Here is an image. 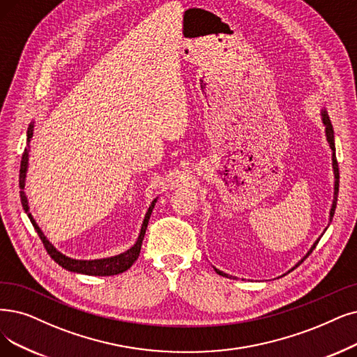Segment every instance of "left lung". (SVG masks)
I'll return each instance as SVG.
<instances>
[{
  "mask_svg": "<svg viewBox=\"0 0 357 357\" xmlns=\"http://www.w3.org/2000/svg\"><path fill=\"white\" fill-rule=\"evenodd\" d=\"M319 116H321V121H322V124H324V127H325V137H326V142H328V145H330V149H331V161H333V173H334V197H333V205H331V209H330V217H328V220H330V222L333 221V217H334V212H335V206H337V197H338V184H340V174H338V164H337V158H335V142H334V129H333V124H331V120H330V117H328V112H326V109L325 108H322L321 109V112H319ZM330 222H328V225H330ZM328 228V227H326ZM326 228L325 230L322 231V234L315 240V243H313L312 246H310V249L307 250V253L303 256V258L298 261L291 269H289L286 274H282V275H280V277H284V275H287L289 273H291V271L294 269V268H297L298 265H301L307 256L313 252V249L317 248V245H318V241L321 240V237L324 236V233L326 231ZM213 269H215V273L217 274H220V275H222V277H227V278H233V280H237V277H234V275H230V274H227V273H224V271H221V269H218V268H215V266H212ZM241 280H245V278H241Z\"/></svg>",
  "mask_w": 357,
  "mask_h": 357,
  "instance_id": "left-lung-1",
  "label": "left lung"
}]
</instances>
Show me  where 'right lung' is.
<instances>
[{"label":"right lung","mask_w":357,"mask_h":357,"mask_svg":"<svg viewBox=\"0 0 357 357\" xmlns=\"http://www.w3.org/2000/svg\"><path fill=\"white\" fill-rule=\"evenodd\" d=\"M33 130H35V121H32L27 127V139L26 144L27 146L24 148L23 156H22V164H20V176H19V186H20V201L23 205L24 212L29 217L32 225L35 227V230L38 233V236L40 237L42 243H44L48 255L51 258L59 264L60 266H63L64 269L70 271V273H77V274H84V275H98V277H108V275H117L124 273V271L129 269L135 261L139 258L140 253V248H142V241H144L146 228H148V222L151 218V213L153 211V206L158 201V197H155L153 201L151 202L145 218L142 221V227L140 231L137 236V240L135 241V245L132 248H129L127 250L114 255V256H108V258H101V259H73L70 256H66L64 253H61L60 250H56L55 246L51 243V241L47 238V236L44 234V231L40 230L39 225L36 224L35 218L32 217V213L29 212V201H27V196L24 192V186H26V176H27V168H29V153H31V140L33 137Z\"/></svg>","instance_id":"obj_1"}]
</instances>
